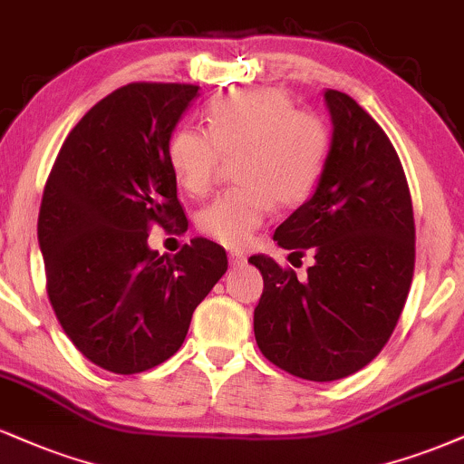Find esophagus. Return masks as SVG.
<instances>
[{"mask_svg": "<svg viewBox=\"0 0 464 464\" xmlns=\"http://www.w3.org/2000/svg\"><path fill=\"white\" fill-rule=\"evenodd\" d=\"M227 256H230V263H232L234 266L245 263V254H243V252H230Z\"/></svg>", "mask_w": 464, "mask_h": 464, "instance_id": "1", "label": "esophagus"}]
</instances>
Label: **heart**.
<instances>
[{"label": "heart", "instance_id": "1", "mask_svg": "<svg viewBox=\"0 0 464 464\" xmlns=\"http://www.w3.org/2000/svg\"><path fill=\"white\" fill-rule=\"evenodd\" d=\"M208 130H176L169 139V165L187 193L201 198L215 182L223 156H238L243 187L217 195L199 212L201 232L226 247H243L274 210L291 206L317 184L328 130L317 117L293 111L277 89L232 91L208 106Z\"/></svg>", "mask_w": 464, "mask_h": 464}]
</instances>
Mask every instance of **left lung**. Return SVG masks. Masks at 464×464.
Wrapping results in <instances>:
<instances>
[{"label": "left lung", "instance_id": "obj_1", "mask_svg": "<svg viewBox=\"0 0 464 464\" xmlns=\"http://www.w3.org/2000/svg\"><path fill=\"white\" fill-rule=\"evenodd\" d=\"M332 139L317 188L277 226L293 254L313 249L297 280L274 258H249L265 291L254 334L266 361L313 382L361 372L393 334L415 269L408 182L384 130L350 95L324 92Z\"/></svg>", "mask_w": 464, "mask_h": 464}]
</instances>
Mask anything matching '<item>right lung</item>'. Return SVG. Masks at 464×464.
I'll use <instances>...</instances> for the list:
<instances>
[{"label":"right lung","mask_w":464,"mask_h":464,"mask_svg":"<svg viewBox=\"0 0 464 464\" xmlns=\"http://www.w3.org/2000/svg\"><path fill=\"white\" fill-rule=\"evenodd\" d=\"M193 84L134 82L97 102L49 173L38 212L47 295L73 345L112 373H140L182 347L193 310L227 271L221 245L176 256L147 245L151 226L187 227L167 147Z\"/></svg>","instance_id":"obj_1"}]
</instances>
